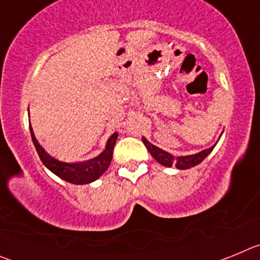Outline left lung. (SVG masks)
<instances>
[{
	"label": "left lung",
	"mask_w": 260,
	"mask_h": 260,
	"mask_svg": "<svg viewBox=\"0 0 260 260\" xmlns=\"http://www.w3.org/2000/svg\"><path fill=\"white\" fill-rule=\"evenodd\" d=\"M142 141H143L144 146L147 147L148 152H150L151 155L155 157L156 161L160 162V164L164 165V167H172V165H174V167L178 168V169H189V168H192V167H195V165L201 164L204 158L210 155L211 151L213 150V147L216 146V144H213L212 147H210V148H207V150L202 151V152L195 153V155L180 156V157H174V156L171 155V153L165 152V151L160 150L158 147L151 144L150 142L147 141L144 137H142Z\"/></svg>",
	"instance_id": "8db88e82"
}]
</instances>
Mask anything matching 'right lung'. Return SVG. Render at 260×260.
I'll return each instance as SVG.
<instances>
[{"instance_id": "obj_1", "label": "right lung", "mask_w": 260, "mask_h": 260, "mask_svg": "<svg viewBox=\"0 0 260 260\" xmlns=\"http://www.w3.org/2000/svg\"><path fill=\"white\" fill-rule=\"evenodd\" d=\"M29 132H31L32 142L35 144V148L43 164L56 176H58L59 178L70 183H75V185H84V183L92 182V181L98 180L99 177L107 171L110 165V161H112V157H113V148L114 144H116L117 137H118V133H114L108 139L104 152L100 153L98 157L92 158V160L82 162H65L59 161V160L52 157V156L45 152V150L39 144L35 134L32 132L31 123H29Z\"/></svg>"}]
</instances>
